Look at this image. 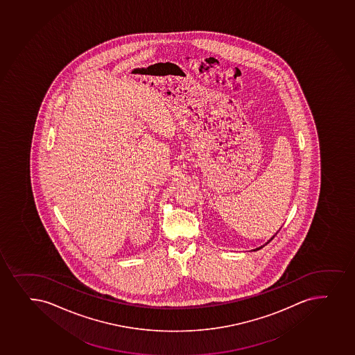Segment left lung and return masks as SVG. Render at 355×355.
Instances as JSON below:
<instances>
[{"label":"left lung","instance_id":"1","mask_svg":"<svg viewBox=\"0 0 355 355\" xmlns=\"http://www.w3.org/2000/svg\"><path fill=\"white\" fill-rule=\"evenodd\" d=\"M276 235H277V232H276ZM275 236H272V239H274V237H275ZM271 239H270V241H271ZM270 241H268L267 243L264 244V245H267V244L269 243V242H270ZM264 245H263V247H264ZM263 247H261V248H263ZM261 248H259V249H261ZM259 249H256V250H259Z\"/></svg>","mask_w":355,"mask_h":355}]
</instances>
